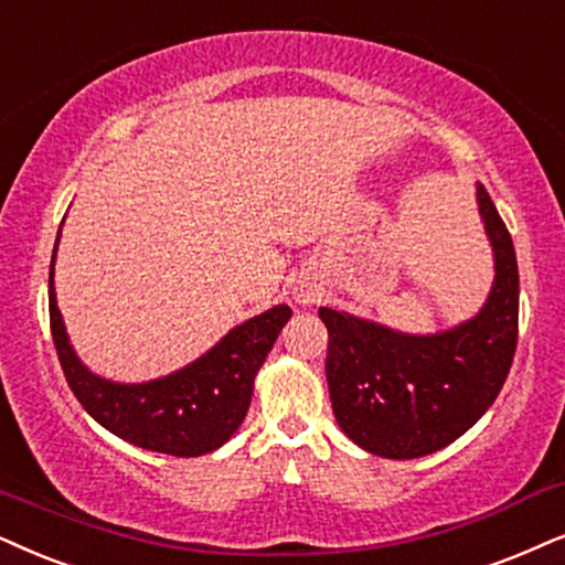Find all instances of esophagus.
<instances>
[{
  "label": "esophagus",
  "instance_id": "34e87169",
  "mask_svg": "<svg viewBox=\"0 0 565 565\" xmlns=\"http://www.w3.org/2000/svg\"><path fill=\"white\" fill-rule=\"evenodd\" d=\"M297 302H302V305H310V302H312V297H310V295H297Z\"/></svg>",
  "mask_w": 565,
  "mask_h": 565
}]
</instances>
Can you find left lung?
Instances as JSON below:
<instances>
[{
    "instance_id": "obj_1",
    "label": "left lung",
    "mask_w": 565,
    "mask_h": 565,
    "mask_svg": "<svg viewBox=\"0 0 565 565\" xmlns=\"http://www.w3.org/2000/svg\"><path fill=\"white\" fill-rule=\"evenodd\" d=\"M477 203L495 258L488 302L451 331L412 335L320 307L335 423L383 459H419L454 443L490 409L519 339V268L511 234L482 184Z\"/></svg>"
}]
</instances>
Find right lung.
Here are the masks:
<instances>
[{
	"label": "right lung",
	"mask_w": 565,
	"mask_h": 565,
	"mask_svg": "<svg viewBox=\"0 0 565 565\" xmlns=\"http://www.w3.org/2000/svg\"><path fill=\"white\" fill-rule=\"evenodd\" d=\"M54 258L49 268V323L64 377L83 409L117 438L156 454L203 456L224 446L245 419L255 375L291 318L289 307L276 305L245 320L211 352L167 377L114 383L93 375L70 347L54 295Z\"/></svg>",
	"instance_id": "1"
}]
</instances>
